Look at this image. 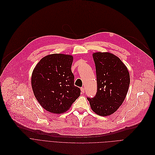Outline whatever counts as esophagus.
Listing matches in <instances>:
<instances>
[{"instance_id": "esophagus-1", "label": "esophagus", "mask_w": 155, "mask_h": 155, "mask_svg": "<svg viewBox=\"0 0 155 155\" xmlns=\"http://www.w3.org/2000/svg\"><path fill=\"white\" fill-rule=\"evenodd\" d=\"M81 93H84V87H81Z\"/></svg>"}]
</instances>
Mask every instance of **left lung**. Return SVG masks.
Instances as JSON below:
<instances>
[{
	"label": "left lung",
	"mask_w": 155,
	"mask_h": 155,
	"mask_svg": "<svg viewBox=\"0 0 155 155\" xmlns=\"http://www.w3.org/2000/svg\"><path fill=\"white\" fill-rule=\"evenodd\" d=\"M97 74V92L87 97L93 111L101 116L114 114L126 98L130 84L129 71L119 57L112 54L93 55Z\"/></svg>",
	"instance_id": "left-lung-1"
}]
</instances>
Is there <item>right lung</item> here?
I'll use <instances>...</instances> for the list:
<instances>
[{"instance_id":"right-lung-1","label":"right lung","mask_w":155,"mask_h":155,"mask_svg":"<svg viewBox=\"0 0 155 155\" xmlns=\"http://www.w3.org/2000/svg\"><path fill=\"white\" fill-rule=\"evenodd\" d=\"M73 57L61 54L42 58L31 76L34 94L41 106L54 114L65 112L80 96L71 71Z\"/></svg>"}]
</instances>
